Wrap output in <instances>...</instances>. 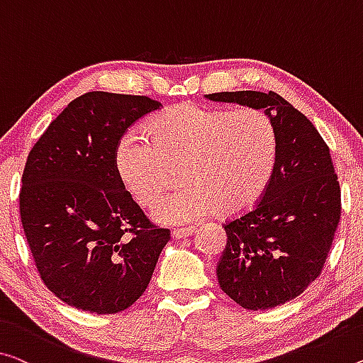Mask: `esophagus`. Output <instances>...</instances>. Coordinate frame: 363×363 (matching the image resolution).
Listing matches in <instances>:
<instances>
[{
	"instance_id": "34e87169",
	"label": "esophagus",
	"mask_w": 363,
	"mask_h": 363,
	"mask_svg": "<svg viewBox=\"0 0 363 363\" xmlns=\"http://www.w3.org/2000/svg\"><path fill=\"white\" fill-rule=\"evenodd\" d=\"M196 232V228L194 227H185V228H175L174 232H172V235L175 238H186L189 235H193V233Z\"/></svg>"
}]
</instances>
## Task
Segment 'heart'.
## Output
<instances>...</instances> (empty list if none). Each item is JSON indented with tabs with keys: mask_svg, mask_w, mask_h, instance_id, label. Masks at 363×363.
Instances as JSON below:
<instances>
[{
	"mask_svg": "<svg viewBox=\"0 0 363 363\" xmlns=\"http://www.w3.org/2000/svg\"><path fill=\"white\" fill-rule=\"evenodd\" d=\"M149 139L125 135L115 147L118 180L139 204L149 206L182 165L178 191L159 199L160 224H189L217 214H240L263 196L274 174L277 133L264 111H235L178 104L155 115Z\"/></svg>",
	"mask_w": 363,
	"mask_h": 363,
	"instance_id": "obj_1",
	"label": "heart"
}]
</instances>
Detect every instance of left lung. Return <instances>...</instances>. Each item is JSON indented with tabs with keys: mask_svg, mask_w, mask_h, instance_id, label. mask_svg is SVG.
I'll list each match as a JSON object with an SVG mask.
<instances>
[{
	"mask_svg": "<svg viewBox=\"0 0 363 363\" xmlns=\"http://www.w3.org/2000/svg\"><path fill=\"white\" fill-rule=\"evenodd\" d=\"M213 102L264 110L277 133L274 174L253 211L224 225L220 289L247 310L298 297L320 276L341 214L330 149L313 123L269 91L217 92Z\"/></svg>",
	"mask_w": 363,
	"mask_h": 363,
	"instance_id": "8db88e82",
	"label": "left lung"
}]
</instances>
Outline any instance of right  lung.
<instances>
[{"instance_id": "obj_1", "label": "right lung", "mask_w": 363, "mask_h": 363, "mask_svg": "<svg viewBox=\"0 0 363 363\" xmlns=\"http://www.w3.org/2000/svg\"><path fill=\"white\" fill-rule=\"evenodd\" d=\"M162 104L146 96L87 92L69 102L27 157L19 211L45 286L97 315L126 310L146 291L170 233L125 191L115 147Z\"/></svg>"}]
</instances>
